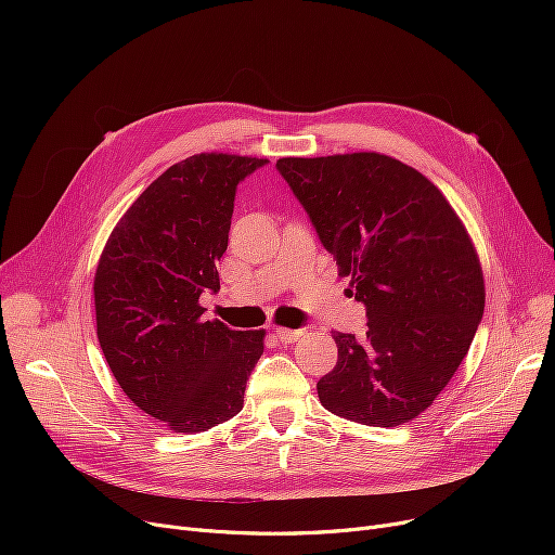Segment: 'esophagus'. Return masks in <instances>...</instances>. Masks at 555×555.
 Returning a JSON list of instances; mask_svg holds the SVG:
<instances>
[{"instance_id":"34e87169","label":"esophagus","mask_w":555,"mask_h":555,"mask_svg":"<svg viewBox=\"0 0 555 555\" xmlns=\"http://www.w3.org/2000/svg\"><path fill=\"white\" fill-rule=\"evenodd\" d=\"M274 335H276V339H279L281 344H293V341H297V339L304 335V331H293V328H276V331H274Z\"/></svg>"}]
</instances>
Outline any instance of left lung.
Wrapping results in <instances>:
<instances>
[{
  "label": "left lung",
  "mask_w": 555,
  "mask_h": 555,
  "mask_svg": "<svg viewBox=\"0 0 555 555\" xmlns=\"http://www.w3.org/2000/svg\"><path fill=\"white\" fill-rule=\"evenodd\" d=\"M339 276L366 308V335L333 333L337 364L317 383L335 416L396 427L423 414L468 356L483 317L477 249L425 175L380 153L283 157Z\"/></svg>",
  "instance_id": "1"
}]
</instances>
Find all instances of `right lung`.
<instances>
[{
    "instance_id": "add662e5",
    "label": "right lung",
    "mask_w": 555,
    "mask_h": 555,
    "mask_svg": "<svg viewBox=\"0 0 555 555\" xmlns=\"http://www.w3.org/2000/svg\"><path fill=\"white\" fill-rule=\"evenodd\" d=\"M268 159L199 153L145 189L116 222L94 276L96 335L124 393L172 431L236 416L266 331L204 322L218 293L238 184Z\"/></svg>"
}]
</instances>
